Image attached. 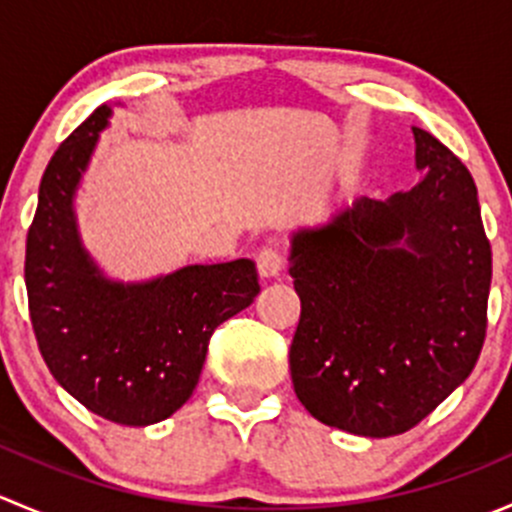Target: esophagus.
<instances>
[{
	"instance_id": "34e87169",
	"label": "esophagus",
	"mask_w": 512,
	"mask_h": 512,
	"mask_svg": "<svg viewBox=\"0 0 512 512\" xmlns=\"http://www.w3.org/2000/svg\"><path fill=\"white\" fill-rule=\"evenodd\" d=\"M282 267H285V257H282V252L277 250V247H265V250H260V255H257V272H260L262 277L280 275Z\"/></svg>"
}]
</instances>
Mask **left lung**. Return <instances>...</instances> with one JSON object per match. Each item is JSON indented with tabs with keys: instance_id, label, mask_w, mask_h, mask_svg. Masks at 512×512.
Instances as JSON below:
<instances>
[{
	"instance_id": "left-lung-1",
	"label": "left lung",
	"mask_w": 512,
	"mask_h": 512,
	"mask_svg": "<svg viewBox=\"0 0 512 512\" xmlns=\"http://www.w3.org/2000/svg\"><path fill=\"white\" fill-rule=\"evenodd\" d=\"M414 138L428 170L416 188L356 200L292 240L294 394L356 436L418 426L468 379L488 327L493 257L476 183L438 138Z\"/></svg>"
}]
</instances>
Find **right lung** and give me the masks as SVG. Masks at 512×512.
I'll list each match as a JSON object with an SVG mask.
<instances>
[{"label":"right lung","instance_id":"add662e5","mask_svg":"<svg viewBox=\"0 0 512 512\" xmlns=\"http://www.w3.org/2000/svg\"><path fill=\"white\" fill-rule=\"evenodd\" d=\"M108 113L98 106L46 165L24 280L54 379L96 416L148 426L190 399L213 332L250 307L260 285L250 260L193 265L133 287L98 275L79 245L71 198Z\"/></svg>","mask_w":512,"mask_h":512}]
</instances>
